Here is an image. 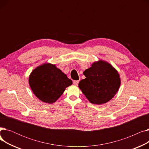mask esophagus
<instances>
[{
    "instance_id": "obj_1",
    "label": "esophagus",
    "mask_w": 149,
    "mask_h": 149,
    "mask_svg": "<svg viewBox=\"0 0 149 149\" xmlns=\"http://www.w3.org/2000/svg\"><path fill=\"white\" fill-rule=\"evenodd\" d=\"M73 83L76 85V86H78V84H79V80H77V81H73Z\"/></svg>"
}]
</instances>
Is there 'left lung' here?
<instances>
[{"label":"left lung","mask_w":149,"mask_h":149,"mask_svg":"<svg viewBox=\"0 0 149 149\" xmlns=\"http://www.w3.org/2000/svg\"><path fill=\"white\" fill-rule=\"evenodd\" d=\"M86 78L79 86L83 94L93 104L107 103L114 97L121 85V78L111 63L103 60L92 63L83 72Z\"/></svg>","instance_id":"1"}]
</instances>
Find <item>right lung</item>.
I'll use <instances>...</instances> for the list:
<instances>
[{
	"mask_svg": "<svg viewBox=\"0 0 149 149\" xmlns=\"http://www.w3.org/2000/svg\"><path fill=\"white\" fill-rule=\"evenodd\" d=\"M28 81L35 96L48 104L56 102L66 88L72 84L65 73L50 63H45L33 69Z\"/></svg>",
	"mask_w": 149,
	"mask_h": 149,
	"instance_id": "obj_1",
	"label": "right lung"
}]
</instances>
